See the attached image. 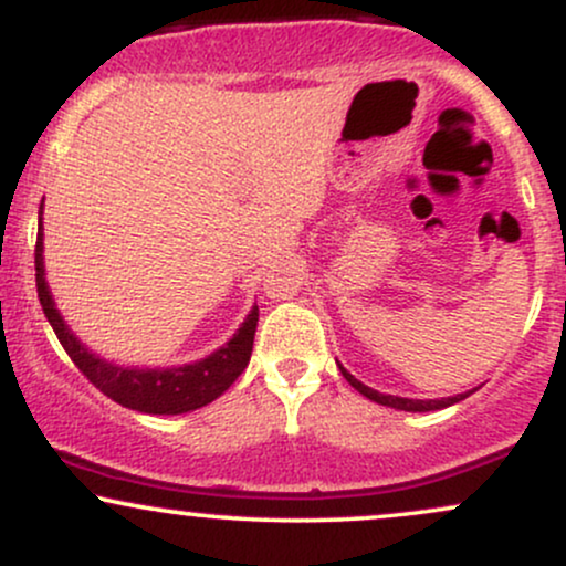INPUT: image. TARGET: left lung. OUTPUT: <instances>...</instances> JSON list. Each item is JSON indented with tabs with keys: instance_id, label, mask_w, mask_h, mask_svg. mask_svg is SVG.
<instances>
[{
	"instance_id": "left-lung-1",
	"label": "left lung",
	"mask_w": 566,
	"mask_h": 566,
	"mask_svg": "<svg viewBox=\"0 0 566 566\" xmlns=\"http://www.w3.org/2000/svg\"><path fill=\"white\" fill-rule=\"evenodd\" d=\"M337 367H340V365H337ZM340 373H343V378H346V380L350 382V386H354L356 391H359L361 396H367V399L378 401V405H382V407L405 409V412H433V409H444V407H450V405H458V401H463L465 396L473 394V391H469V394L447 396V399H405V396L378 394V391H375V388H369V386H365V382H361V380H356L354 375H350L346 367H340Z\"/></svg>"
}]
</instances>
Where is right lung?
<instances>
[{
    "mask_svg": "<svg viewBox=\"0 0 566 566\" xmlns=\"http://www.w3.org/2000/svg\"><path fill=\"white\" fill-rule=\"evenodd\" d=\"M42 218H39L36 233V292L39 303H42L44 316H48L50 327L55 329L57 340L66 348L80 373L87 378L97 391H103L108 399L127 409H138L146 415H180L199 409L210 401H216L220 394L229 391V386L239 375L244 373L247 361H250L252 343H255L258 327V305L247 314L242 327L237 335L210 354L207 359L193 361L184 367H165V369H140V367H119L112 361L101 359V356L90 354L87 348L76 340L69 324L57 314L53 295H50L48 282H44V258H42Z\"/></svg>",
    "mask_w": 566,
    "mask_h": 566,
    "instance_id": "add662e5",
    "label": "right lung"
}]
</instances>
